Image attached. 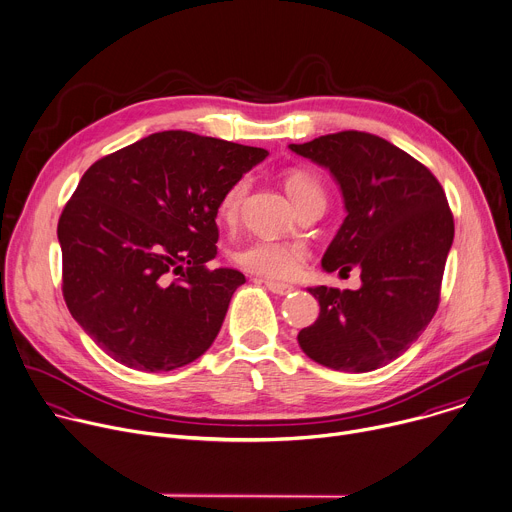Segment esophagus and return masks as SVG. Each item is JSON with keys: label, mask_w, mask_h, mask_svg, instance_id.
Returning a JSON list of instances; mask_svg holds the SVG:
<instances>
[{"label": "esophagus", "mask_w": 512, "mask_h": 512, "mask_svg": "<svg viewBox=\"0 0 512 512\" xmlns=\"http://www.w3.org/2000/svg\"><path fill=\"white\" fill-rule=\"evenodd\" d=\"M265 285H267V289H269V291H273V294H277V296H287L289 291H294V285H289V283H279V281H273V279H267V281H265Z\"/></svg>", "instance_id": "1"}]
</instances>
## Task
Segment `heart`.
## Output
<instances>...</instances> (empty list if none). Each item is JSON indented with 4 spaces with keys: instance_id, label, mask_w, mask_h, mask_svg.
Wrapping results in <instances>:
<instances>
[{
    "instance_id": "1",
    "label": "heart",
    "mask_w": 512,
    "mask_h": 512,
    "mask_svg": "<svg viewBox=\"0 0 512 512\" xmlns=\"http://www.w3.org/2000/svg\"><path fill=\"white\" fill-rule=\"evenodd\" d=\"M285 188L289 196L294 198L298 208H304L312 200H324V186L322 180L306 168H291L285 172ZM249 176L237 178L223 194L221 204H218V216L227 225H233L245 196L249 192ZM308 259V247L296 241H279V239H253L243 243L233 251V261L255 275L269 277V279H287L294 277L304 261Z\"/></svg>"
}]
</instances>
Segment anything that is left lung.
Wrapping results in <instances>:
<instances>
[{"mask_svg": "<svg viewBox=\"0 0 512 512\" xmlns=\"http://www.w3.org/2000/svg\"><path fill=\"white\" fill-rule=\"evenodd\" d=\"M296 152L328 168L346 218L324 253L326 271L360 269L358 289L310 287L318 320L300 330L302 350L334 371L369 373L401 356L440 306L454 216L437 178L391 141L338 131Z\"/></svg>", "mask_w": 512, "mask_h": 512, "instance_id": "left-lung-1", "label": "left lung"}]
</instances>
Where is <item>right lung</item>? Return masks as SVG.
<instances>
[{"label": "right lung", "mask_w": 512, "mask_h": 512, "mask_svg": "<svg viewBox=\"0 0 512 512\" xmlns=\"http://www.w3.org/2000/svg\"><path fill=\"white\" fill-rule=\"evenodd\" d=\"M267 152L160 131L97 160L58 221L62 296L83 330L135 371L196 360L245 275L210 269L225 190Z\"/></svg>", "instance_id": "1"}]
</instances>
